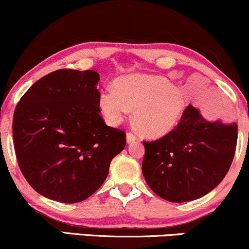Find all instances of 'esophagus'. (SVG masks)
I'll return each mask as SVG.
<instances>
[{
  "instance_id": "34e87169",
  "label": "esophagus",
  "mask_w": 249,
  "mask_h": 249,
  "mask_svg": "<svg viewBox=\"0 0 249 249\" xmlns=\"http://www.w3.org/2000/svg\"><path fill=\"white\" fill-rule=\"evenodd\" d=\"M125 139H127V143H128V144H130V143H134L135 141L137 140V137L135 136L134 134H131V133H127V135H125Z\"/></svg>"
}]
</instances>
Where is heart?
Listing matches in <instances>:
<instances>
[{"instance_id":"obj_1","label":"heart","mask_w":249,"mask_h":249,"mask_svg":"<svg viewBox=\"0 0 249 249\" xmlns=\"http://www.w3.org/2000/svg\"><path fill=\"white\" fill-rule=\"evenodd\" d=\"M114 90L105 89L98 106L110 125H118L133 109V120L143 135L166 136L179 125L186 110L182 91L164 76L131 73L114 81Z\"/></svg>"}]
</instances>
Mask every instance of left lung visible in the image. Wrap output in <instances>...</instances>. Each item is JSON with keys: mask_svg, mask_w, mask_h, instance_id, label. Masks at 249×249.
<instances>
[{"mask_svg": "<svg viewBox=\"0 0 249 249\" xmlns=\"http://www.w3.org/2000/svg\"><path fill=\"white\" fill-rule=\"evenodd\" d=\"M238 125L208 121L189 105L179 125L153 142H143V177L159 197L188 202L207 195L222 182L231 166Z\"/></svg>", "mask_w": 249, "mask_h": 249, "instance_id": "1", "label": "left lung"}]
</instances>
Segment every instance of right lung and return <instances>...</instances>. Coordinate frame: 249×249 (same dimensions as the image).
<instances>
[{
    "mask_svg": "<svg viewBox=\"0 0 249 249\" xmlns=\"http://www.w3.org/2000/svg\"><path fill=\"white\" fill-rule=\"evenodd\" d=\"M98 82L94 70H56L36 81L15 109L18 165L45 197L62 203L90 197L124 149L125 134L99 114Z\"/></svg>",
    "mask_w": 249,
    "mask_h": 249,
    "instance_id": "right-lung-1",
    "label": "right lung"
}]
</instances>
